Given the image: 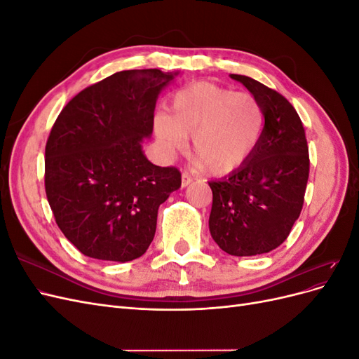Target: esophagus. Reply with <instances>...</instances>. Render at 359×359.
<instances>
[{"mask_svg":"<svg viewBox=\"0 0 359 359\" xmlns=\"http://www.w3.org/2000/svg\"><path fill=\"white\" fill-rule=\"evenodd\" d=\"M191 181H193V180H191V177L189 175V173L184 172L182 175H181V187H182V189H184V187H187Z\"/></svg>","mask_w":359,"mask_h":359,"instance_id":"obj_1","label":"esophagus"}]
</instances>
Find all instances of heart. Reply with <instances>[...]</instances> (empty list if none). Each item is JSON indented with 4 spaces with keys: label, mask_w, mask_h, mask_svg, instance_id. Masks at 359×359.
<instances>
[{
    "label": "heart",
    "mask_w": 359,
    "mask_h": 359,
    "mask_svg": "<svg viewBox=\"0 0 359 359\" xmlns=\"http://www.w3.org/2000/svg\"><path fill=\"white\" fill-rule=\"evenodd\" d=\"M264 130V111L250 93L211 82L180 90L169 114L154 118V135L168 154H177L191 137L196 166L211 175H226L253 153Z\"/></svg>",
    "instance_id": "b5f03b06"
}]
</instances>
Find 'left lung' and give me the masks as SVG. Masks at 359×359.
Here are the masks:
<instances>
[{
  "mask_svg": "<svg viewBox=\"0 0 359 359\" xmlns=\"http://www.w3.org/2000/svg\"><path fill=\"white\" fill-rule=\"evenodd\" d=\"M262 106L265 124L253 153L229 175L210 181V232L232 256L268 253L301 214L310 160L301 119L283 95L248 76L231 74Z\"/></svg>",
  "mask_w": 359,
  "mask_h": 359,
  "instance_id": "obj_1",
  "label": "left lung"
}]
</instances>
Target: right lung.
Segmentation results:
<instances>
[{
    "instance_id": "1",
    "label": "right lung",
    "mask_w": 359,
    "mask_h": 359,
    "mask_svg": "<svg viewBox=\"0 0 359 359\" xmlns=\"http://www.w3.org/2000/svg\"><path fill=\"white\" fill-rule=\"evenodd\" d=\"M180 72L124 70L66 104L45 153L50 210L67 240L85 256L124 264L153 241L158 206L181 187L175 168L144 154L153 135L158 94Z\"/></svg>"
}]
</instances>
